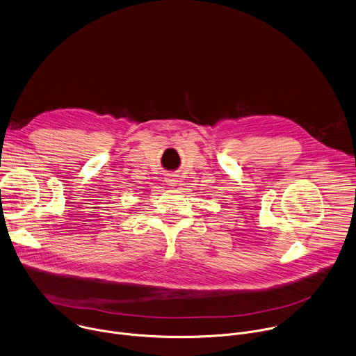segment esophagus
I'll use <instances>...</instances> for the list:
<instances>
[{
  "label": "esophagus",
  "mask_w": 356,
  "mask_h": 356,
  "mask_svg": "<svg viewBox=\"0 0 356 356\" xmlns=\"http://www.w3.org/2000/svg\"><path fill=\"white\" fill-rule=\"evenodd\" d=\"M167 182H168V185H170V186H175L178 181H177V178H175L174 175H171V177H168V178H167Z\"/></svg>",
  "instance_id": "1"
}]
</instances>
